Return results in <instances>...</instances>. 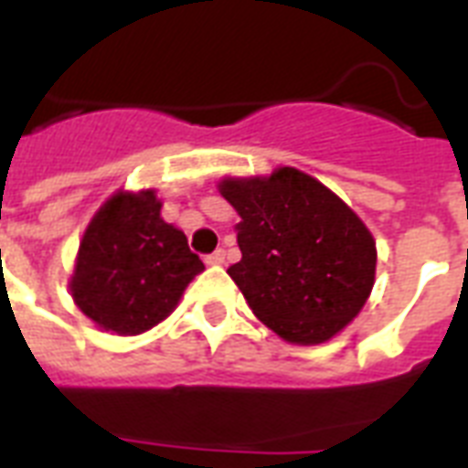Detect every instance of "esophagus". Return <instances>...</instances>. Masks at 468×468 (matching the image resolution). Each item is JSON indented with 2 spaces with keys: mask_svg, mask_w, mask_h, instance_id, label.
I'll return each instance as SVG.
<instances>
[{
  "mask_svg": "<svg viewBox=\"0 0 468 468\" xmlns=\"http://www.w3.org/2000/svg\"><path fill=\"white\" fill-rule=\"evenodd\" d=\"M226 262V250H216L211 255H206V264H223Z\"/></svg>",
  "mask_w": 468,
  "mask_h": 468,
  "instance_id": "esophagus-1",
  "label": "esophagus"
}]
</instances>
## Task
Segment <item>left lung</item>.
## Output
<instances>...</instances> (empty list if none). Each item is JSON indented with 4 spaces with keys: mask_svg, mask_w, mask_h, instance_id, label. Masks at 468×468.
Returning a JSON list of instances; mask_svg holds the SVG:
<instances>
[{
    "mask_svg": "<svg viewBox=\"0 0 468 468\" xmlns=\"http://www.w3.org/2000/svg\"><path fill=\"white\" fill-rule=\"evenodd\" d=\"M240 223V262L228 274L279 337L318 345L362 311L374 286L377 242L359 216L318 179L293 167L223 179Z\"/></svg>",
    "mask_w": 468,
    "mask_h": 468,
    "instance_id": "8db88e82",
    "label": "left lung"
}]
</instances>
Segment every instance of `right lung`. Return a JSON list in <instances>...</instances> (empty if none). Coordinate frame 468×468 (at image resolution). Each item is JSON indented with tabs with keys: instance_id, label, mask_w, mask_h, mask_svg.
<instances>
[{
	"instance_id": "obj_1",
	"label": "right lung",
	"mask_w": 468,
	"mask_h": 468,
	"mask_svg": "<svg viewBox=\"0 0 468 468\" xmlns=\"http://www.w3.org/2000/svg\"><path fill=\"white\" fill-rule=\"evenodd\" d=\"M155 191H119L84 230L69 282L80 311L104 330L138 335L157 325L204 271L179 228L165 223Z\"/></svg>"
}]
</instances>
